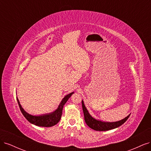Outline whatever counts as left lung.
<instances>
[{
  "label": "left lung",
  "mask_w": 151,
  "mask_h": 151,
  "mask_svg": "<svg viewBox=\"0 0 151 151\" xmlns=\"http://www.w3.org/2000/svg\"><path fill=\"white\" fill-rule=\"evenodd\" d=\"M82 106H83V110L86 123L91 129L96 131H106L119 127L127 120L130 115V114H129V115L123 118V119L117 122H104L96 119V118H95L92 115H91L88 109L86 108L85 106L83 100H82Z\"/></svg>",
  "instance_id": "8db88e82"
}]
</instances>
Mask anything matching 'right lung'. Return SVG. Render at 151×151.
<instances>
[{
	"instance_id": "right-lung-1",
	"label": "right lung",
	"mask_w": 151,
	"mask_h": 151,
	"mask_svg": "<svg viewBox=\"0 0 151 151\" xmlns=\"http://www.w3.org/2000/svg\"><path fill=\"white\" fill-rule=\"evenodd\" d=\"M74 93V92H72L65 96L64 98L62 99L61 102L59 104L58 108L53 112L42 114V115H33L26 112L21 105L19 99H18L17 97L16 98L21 111L22 113V115L26 118L27 120L32 123V124H34L36 126L50 127L55 125L60 121L62 116L63 106H64L65 104L68 101V99L70 98V97Z\"/></svg>"
}]
</instances>
